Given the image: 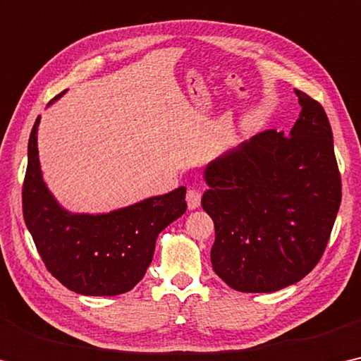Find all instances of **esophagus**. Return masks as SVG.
I'll use <instances>...</instances> for the list:
<instances>
[{
    "instance_id": "esophagus-1",
    "label": "esophagus",
    "mask_w": 361,
    "mask_h": 361,
    "mask_svg": "<svg viewBox=\"0 0 361 361\" xmlns=\"http://www.w3.org/2000/svg\"><path fill=\"white\" fill-rule=\"evenodd\" d=\"M185 200H187L188 208L195 209V208L200 207V202H202V193H200L198 190H195V188H188Z\"/></svg>"
}]
</instances>
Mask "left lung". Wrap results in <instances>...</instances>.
<instances>
[{
  "label": "left lung",
  "instance_id": "left-lung-1",
  "mask_svg": "<svg viewBox=\"0 0 361 361\" xmlns=\"http://www.w3.org/2000/svg\"><path fill=\"white\" fill-rule=\"evenodd\" d=\"M302 113L290 135L274 129L204 169L202 207L214 223V273L238 292H274L323 257L342 200L324 108L295 88Z\"/></svg>",
  "mask_w": 361,
  "mask_h": 361
}]
</instances>
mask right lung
<instances>
[{
  "label": "right lung",
  "instance_id": "obj_1",
  "mask_svg": "<svg viewBox=\"0 0 361 361\" xmlns=\"http://www.w3.org/2000/svg\"><path fill=\"white\" fill-rule=\"evenodd\" d=\"M38 124L40 116L29 138L22 212L43 263L61 284L82 295L129 292L145 276L159 232L185 213V187L108 214H72L43 182Z\"/></svg>",
  "mask_w": 361,
  "mask_h": 361
}]
</instances>
